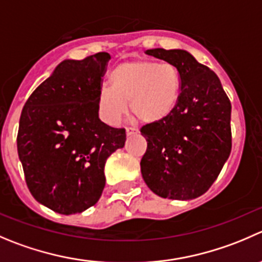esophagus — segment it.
<instances>
[{
  "mask_svg": "<svg viewBox=\"0 0 262 262\" xmlns=\"http://www.w3.org/2000/svg\"><path fill=\"white\" fill-rule=\"evenodd\" d=\"M125 132H126V136H132V134H134L137 132V129H134V128H126L125 129Z\"/></svg>",
  "mask_w": 262,
  "mask_h": 262,
  "instance_id": "34e87169",
  "label": "esophagus"
}]
</instances>
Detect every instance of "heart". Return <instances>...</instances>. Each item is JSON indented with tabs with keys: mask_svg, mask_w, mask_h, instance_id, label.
<instances>
[{
	"mask_svg": "<svg viewBox=\"0 0 262 262\" xmlns=\"http://www.w3.org/2000/svg\"><path fill=\"white\" fill-rule=\"evenodd\" d=\"M111 87H102L97 95L101 120L116 125L128 108L146 124L169 118L180 97L179 70L170 62L148 60L125 61L110 73Z\"/></svg>",
	"mask_w": 262,
	"mask_h": 262,
	"instance_id": "obj_1",
	"label": "heart"
}]
</instances>
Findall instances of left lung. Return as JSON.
Instances as JSON below:
<instances>
[{
    "label": "left lung",
    "instance_id": "obj_1",
    "mask_svg": "<svg viewBox=\"0 0 262 262\" xmlns=\"http://www.w3.org/2000/svg\"><path fill=\"white\" fill-rule=\"evenodd\" d=\"M172 63L182 88L171 115L141 129L147 141L141 172L162 199H197L216 180L232 149V105L217 75L184 50H147Z\"/></svg>",
    "mask_w": 262,
    "mask_h": 262
}]
</instances>
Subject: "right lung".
I'll use <instances>...</instances> for the list:
<instances>
[{
	"mask_svg": "<svg viewBox=\"0 0 262 262\" xmlns=\"http://www.w3.org/2000/svg\"><path fill=\"white\" fill-rule=\"evenodd\" d=\"M98 52L63 60L21 111L17 154L32 195L55 212L90 209L105 188L106 160L125 144V129L100 120L97 95L110 60Z\"/></svg>",
	"mask_w": 262,
	"mask_h": 262,
	"instance_id": "add662e5",
	"label": "right lung"
}]
</instances>
